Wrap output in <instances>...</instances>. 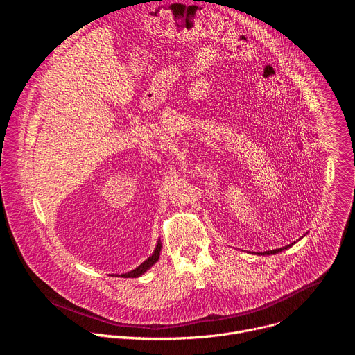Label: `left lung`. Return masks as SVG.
Here are the masks:
<instances>
[{"label":"left lung","instance_id":"8db88e82","mask_svg":"<svg viewBox=\"0 0 355 355\" xmlns=\"http://www.w3.org/2000/svg\"><path fill=\"white\" fill-rule=\"evenodd\" d=\"M297 241V240H296ZM296 241H293V243H291V244H288V245H285V247H281V248H275V250H268V251H264V252H257V256H272V254H278V252H281V251H284V250H288L289 247H292Z\"/></svg>","mask_w":355,"mask_h":355}]
</instances>
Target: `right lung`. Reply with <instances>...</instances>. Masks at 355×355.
<instances>
[{"label": "right lung", "instance_id": "add662e5", "mask_svg": "<svg viewBox=\"0 0 355 355\" xmlns=\"http://www.w3.org/2000/svg\"><path fill=\"white\" fill-rule=\"evenodd\" d=\"M160 251H162V241L159 240L157 241V245H156V248H155V251H153V254H151L147 260H144L139 267H136L135 270H132V271H129V272H126V274H121V277H123V278H137V277H141L147 270H150L151 267H153L157 261H159V259H160ZM116 277H118V274H116Z\"/></svg>", "mask_w": 355, "mask_h": 355}]
</instances>
